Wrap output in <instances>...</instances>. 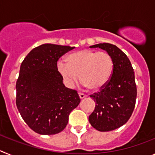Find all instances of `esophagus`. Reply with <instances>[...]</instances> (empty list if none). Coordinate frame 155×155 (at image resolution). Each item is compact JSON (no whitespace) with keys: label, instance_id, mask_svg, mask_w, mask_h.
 Instances as JSON below:
<instances>
[{"label":"esophagus","instance_id":"esophagus-1","mask_svg":"<svg viewBox=\"0 0 155 155\" xmlns=\"http://www.w3.org/2000/svg\"><path fill=\"white\" fill-rule=\"evenodd\" d=\"M78 94H79V97H80V98H85L86 96H87L85 94H84V93H81V92L79 93Z\"/></svg>","mask_w":155,"mask_h":155}]
</instances>
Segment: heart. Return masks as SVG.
I'll list each match as a JSON object with an SVG mask.
<instances>
[{
  "instance_id": "b5f03b06",
  "label": "heart",
  "mask_w": 155,
  "mask_h": 155,
  "mask_svg": "<svg viewBox=\"0 0 155 155\" xmlns=\"http://www.w3.org/2000/svg\"><path fill=\"white\" fill-rule=\"evenodd\" d=\"M68 62L60 60L57 70L69 84L81 80L90 90L100 89L107 84L114 68L113 57L106 52L82 50L68 56Z\"/></svg>"
}]
</instances>
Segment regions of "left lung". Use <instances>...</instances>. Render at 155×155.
<instances>
[{"instance_id": "obj_1", "label": "left lung", "mask_w": 155, "mask_h": 155, "mask_svg": "<svg viewBox=\"0 0 155 155\" xmlns=\"http://www.w3.org/2000/svg\"><path fill=\"white\" fill-rule=\"evenodd\" d=\"M90 47L106 50L113 57L114 68L107 84L90 94L95 107L88 120L97 130H113L124 125L134 112L137 93L134 71L127 56L115 45L105 42Z\"/></svg>"}]
</instances>
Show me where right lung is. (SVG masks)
Instances as JSON below:
<instances>
[{"label":"right lung","instance_id":"obj_1","mask_svg":"<svg viewBox=\"0 0 155 155\" xmlns=\"http://www.w3.org/2000/svg\"><path fill=\"white\" fill-rule=\"evenodd\" d=\"M74 47L42 44L34 48L20 67L16 105L27 125L42 135L64 130L69 115L80 103L78 91L63 84L57 61Z\"/></svg>","mask_w":155,"mask_h":155}]
</instances>
